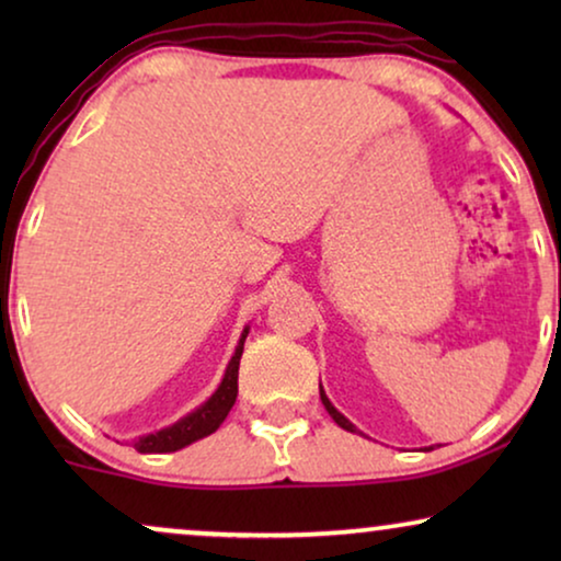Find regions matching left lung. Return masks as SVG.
Returning <instances> with one entry per match:
<instances>
[{"label": "left lung", "instance_id": "1", "mask_svg": "<svg viewBox=\"0 0 561 561\" xmlns=\"http://www.w3.org/2000/svg\"><path fill=\"white\" fill-rule=\"evenodd\" d=\"M319 393H321V403H324V409L329 411V416H332V419L336 421V424H340V426L344 428V432H352V434H357V426L352 424V421H350L347 416H342V413L334 409L332 401H329L327 393H324V388H321V386H319ZM428 449H434V447H428Z\"/></svg>", "mask_w": 561, "mask_h": 561}]
</instances>
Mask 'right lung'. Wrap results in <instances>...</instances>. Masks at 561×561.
<instances>
[{
  "instance_id": "add662e5",
  "label": "right lung",
  "mask_w": 561,
  "mask_h": 561,
  "mask_svg": "<svg viewBox=\"0 0 561 561\" xmlns=\"http://www.w3.org/2000/svg\"><path fill=\"white\" fill-rule=\"evenodd\" d=\"M250 334V324L242 329L240 342H237L234 355L229 359L225 378H221L219 388L206 398V401L194 409L186 416L175 421V424L160 428V432L142 434L133 442V447L140 451V455H163V451H179L188 444H194L204 436H209L221 426V421L227 419V413L232 411L237 401V373H240V357L244 350V340Z\"/></svg>"
}]
</instances>
